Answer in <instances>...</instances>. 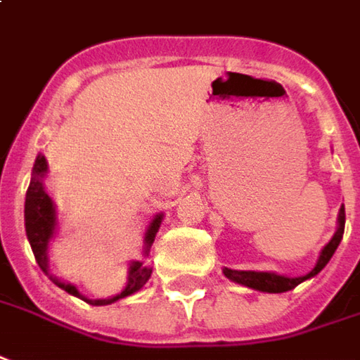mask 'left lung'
Here are the masks:
<instances>
[{
    "instance_id": "1",
    "label": "left lung",
    "mask_w": 360,
    "mask_h": 360,
    "mask_svg": "<svg viewBox=\"0 0 360 360\" xmlns=\"http://www.w3.org/2000/svg\"><path fill=\"white\" fill-rule=\"evenodd\" d=\"M343 231H345V208H341L339 212V228L335 231V236L331 238V242L327 243L323 248V252L319 255V262L317 265L311 269L307 276L303 277H283L276 276V274H265V271H236V269H228L224 267V276L236 281V283H242L245 287H252V289H257V291H267V293H283V291H289L293 287H297L299 283H303L305 279L317 276L321 269L325 265L329 264V259L333 257L335 250L339 248V243L343 240Z\"/></svg>"
}]
</instances>
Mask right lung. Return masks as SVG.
Here are the masks:
<instances>
[{
  "mask_svg": "<svg viewBox=\"0 0 360 360\" xmlns=\"http://www.w3.org/2000/svg\"><path fill=\"white\" fill-rule=\"evenodd\" d=\"M45 172H47V160H45V156L39 154L35 164H33V176H31L27 194H25V231H27V240L31 243V250H33V255H35L37 264L43 269V274H49V267H47V245H49V240L53 238V230H55V208H53V202L47 196V192L43 190L41 178L45 176ZM160 221H162V216H156V218L152 219L150 228L146 231V250L154 242V236H156V231L160 228ZM152 267L142 264V262H132L129 271V285L124 287L122 293H118V295L110 299H95V301H89V303H93V305H108V303H115V301L127 297V295H132L134 291H139L148 281ZM55 283L63 287L67 293L81 297L75 285H65V283H59V281H55Z\"/></svg>",
  "mask_w": 360,
  "mask_h": 360,
  "instance_id": "add662e5",
  "label": "right lung"
}]
</instances>
